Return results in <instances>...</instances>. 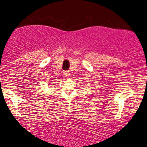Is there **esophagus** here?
I'll return each instance as SVG.
<instances>
[{"label": "esophagus", "mask_w": 147, "mask_h": 147, "mask_svg": "<svg viewBox=\"0 0 147 147\" xmlns=\"http://www.w3.org/2000/svg\"><path fill=\"white\" fill-rule=\"evenodd\" d=\"M63 75H64L65 77L68 78V77H70V73L69 71H64V72H63Z\"/></svg>", "instance_id": "esophagus-1"}]
</instances>
